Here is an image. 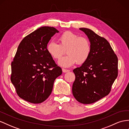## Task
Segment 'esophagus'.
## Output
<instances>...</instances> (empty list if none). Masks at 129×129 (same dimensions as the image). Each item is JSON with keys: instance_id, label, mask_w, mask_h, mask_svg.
<instances>
[{"instance_id": "esophagus-1", "label": "esophagus", "mask_w": 129, "mask_h": 129, "mask_svg": "<svg viewBox=\"0 0 129 129\" xmlns=\"http://www.w3.org/2000/svg\"><path fill=\"white\" fill-rule=\"evenodd\" d=\"M62 72H63V73H67V72H69V70H68V69H66L64 68H62Z\"/></svg>"}]
</instances>
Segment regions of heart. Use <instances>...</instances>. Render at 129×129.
<instances>
[{
  "instance_id": "heart-1",
  "label": "heart",
  "mask_w": 129,
  "mask_h": 129,
  "mask_svg": "<svg viewBox=\"0 0 129 129\" xmlns=\"http://www.w3.org/2000/svg\"><path fill=\"white\" fill-rule=\"evenodd\" d=\"M59 44L50 42L47 50L50 56L59 60L67 50V55L58 61V64L64 67H69L78 62L82 64L88 58L91 46L89 41L85 37L79 36L70 31H66L58 38Z\"/></svg>"
}]
</instances>
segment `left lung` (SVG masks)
I'll return each mask as SVG.
<instances>
[{"mask_svg":"<svg viewBox=\"0 0 129 129\" xmlns=\"http://www.w3.org/2000/svg\"><path fill=\"white\" fill-rule=\"evenodd\" d=\"M87 36L91 46L88 58L73 70L72 86L74 98L84 104L95 103L109 94L118 76V58L110 43L87 28H80Z\"/></svg>","mask_w":129,"mask_h":129,"instance_id":"1","label":"left lung"}]
</instances>
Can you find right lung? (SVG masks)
<instances>
[{
  "instance_id": "obj_1",
  "label": "right lung",
  "mask_w": 129,
  "mask_h": 129,
  "mask_svg": "<svg viewBox=\"0 0 129 129\" xmlns=\"http://www.w3.org/2000/svg\"><path fill=\"white\" fill-rule=\"evenodd\" d=\"M59 31L43 26L20 42L11 63V81L20 98L31 103L43 102L50 95L61 68L48 53L47 44Z\"/></svg>"
}]
</instances>
